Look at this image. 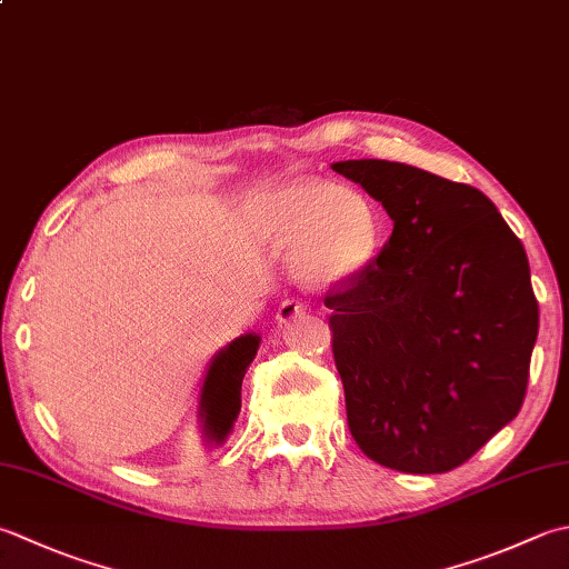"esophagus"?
Returning a JSON list of instances; mask_svg holds the SVG:
<instances>
[{
	"label": "esophagus",
	"mask_w": 569,
	"mask_h": 569,
	"mask_svg": "<svg viewBox=\"0 0 569 569\" xmlns=\"http://www.w3.org/2000/svg\"><path fill=\"white\" fill-rule=\"evenodd\" d=\"M306 313V306L300 303V300H283L281 306H278V313H276V320L281 322H288V320H293V318H298V316H303Z\"/></svg>",
	"instance_id": "34e87169"
}]
</instances>
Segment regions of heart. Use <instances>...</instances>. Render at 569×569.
I'll return each mask as SVG.
<instances>
[{"instance_id":"heart-1","label":"heart","mask_w":569,"mask_h":569,"mask_svg":"<svg viewBox=\"0 0 569 569\" xmlns=\"http://www.w3.org/2000/svg\"><path fill=\"white\" fill-rule=\"evenodd\" d=\"M382 214L362 189L293 180L249 204V233L271 251L296 249V273L308 286H340L360 276L382 247Z\"/></svg>"}]
</instances>
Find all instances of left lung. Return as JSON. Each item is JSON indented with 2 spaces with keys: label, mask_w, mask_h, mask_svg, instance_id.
<instances>
[{
  "label": "left lung",
  "mask_w": 569,
  "mask_h": 569,
  "mask_svg": "<svg viewBox=\"0 0 569 569\" xmlns=\"http://www.w3.org/2000/svg\"><path fill=\"white\" fill-rule=\"evenodd\" d=\"M332 170L395 221L326 296L348 427L365 456L447 473L518 417L538 340L526 249L481 189L387 160Z\"/></svg>",
  "instance_id": "8db88e82"
}]
</instances>
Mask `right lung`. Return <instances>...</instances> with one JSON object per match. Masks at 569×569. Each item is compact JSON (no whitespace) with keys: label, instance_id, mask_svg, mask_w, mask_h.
Returning a JSON list of instances; mask_svg holds the SVG:
<instances>
[{"label":"right lung","instance_id":"1","mask_svg":"<svg viewBox=\"0 0 569 569\" xmlns=\"http://www.w3.org/2000/svg\"><path fill=\"white\" fill-rule=\"evenodd\" d=\"M259 342L261 338L256 332H247L217 352V358L209 365L202 395H199V421H202L204 439L209 443H221L233 429L241 409L243 375L256 358Z\"/></svg>","mask_w":569,"mask_h":569}]
</instances>
